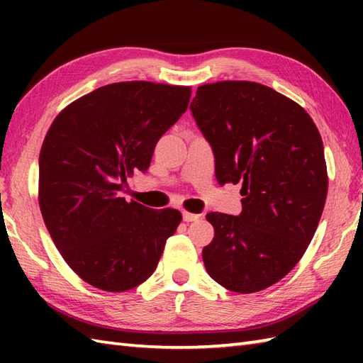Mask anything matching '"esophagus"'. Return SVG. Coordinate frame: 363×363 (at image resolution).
I'll use <instances>...</instances> for the list:
<instances>
[{
    "mask_svg": "<svg viewBox=\"0 0 363 363\" xmlns=\"http://www.w3.org/2000/svg\"><path fill=\"white\" fill-rule=\"evenodd\" d=\"M199 217H201V215H198V213H190V212H182V218H184V221H196V220H199Z\"/></svg>",
    "mask_w": 363,
    "mask_h": 363,
    "instance_id": "obj_1",
    "label": "esophagus"
}]
</instances>
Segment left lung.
<instances>
[{"instance_id":"1","label":"left lung","mask_w":363,"mask_h":363,"mask_svg":"<svg viewBox=\"0 0 363 363\" xmlns=\"http://www.w3.org/2000/svg\"><path fill=\"white\" fill-rule=\"evenodd\" d=\"M191 113L215 156L221 186L242 184L238 217L206 215L207 273L223 287H272L303 257L325 209L328 169L311 115L264 84L221 81L198 87Z\"/></svg>"}]
</instances>
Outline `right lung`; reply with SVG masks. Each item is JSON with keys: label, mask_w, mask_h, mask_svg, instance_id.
I'll use <instances>...</instances> for the list:
<instances>
[{"label": "right lung", "mask_w": 363, "mask_h": 363, "mask_svg": "<svg viewBox=\"0 0 363 363\" xmlns=\"http://www.w3.org/2000/svg\"><path fill=\"white\" fill-rule=\"evenodd\" d=\"M191 87L115 82L54 118L38 157V204L60 256L82 281L126 291L156 269L182 215L120 196L146 172L159 138L187 111Z\"/></svg>", "instance_id": "right-lung-1"}]
</instances>
